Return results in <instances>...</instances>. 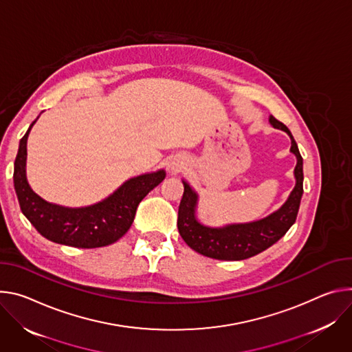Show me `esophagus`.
<instances>
[{
	"label": "esophagus",
	"instance_id": "esophagus-1",
	"mask_svg": "<svg viewBox=\"0 0 352 352\" xmlns=\"http://www.w3.org/2000/svg\"><path fill=\"white\" fill-rule=\"evenodd\" d=\"M183 169H184V162H182V161H179V160L173 161V162L169 165V170H170L172 173H179V172L183 170Z\"/></svg>",
	"mask_w": 352,
	"mask_h": 352
}]
</instances>
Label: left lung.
Returning a JSON list of instances; mask_svg holds the SVG:
<instances>
[{"mask_svg":"<svg viewBox=\"0 0 352 352\" xmlns=\"http://www.w3.org/2000/svg\"><path fill=\"white\" fill-rule=\"evenodd\" d=\"M270 124L289 135L291 152L296 156V166L294 170L296 183L288 200L280 210L263 219L211 228L197 221L196 208L199 196L190 184L183 180L184 192L179 206L177 229L183 241L192 250L217 260H245L278 242L294 225L303 194V160L288 127L272 116H270Z\"/></svg>","mask_w":352,"mask_h":352,"instance_id":"1","label":"left lung"}]
</instances>
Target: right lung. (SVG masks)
I'll use <instances>...</instances> for the list:
<instances>
[{"label":"right lung","instance_id":"right-lung-1","mask_svg":"<svg viewBox=\"0 0 352 352\" xmlns=\"http://www.w3.org/2000/svg\"><path fill=\"white\" fill-rule=\"evenodd\" d=\"M34 123L19 142L14 166V187L23 215L42 236L54 243L94 249L119 241L130 229L141 200L165 179V170L133 177L107 199L89 207L68 208L47 203L26 180V144Z\"/></svg>","mask_w":352,"mask_h":352}]
</instances>
